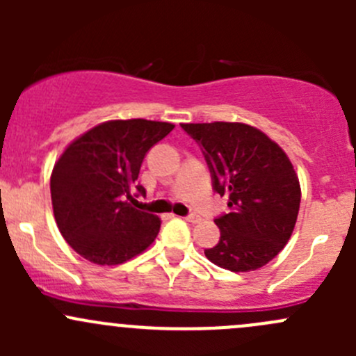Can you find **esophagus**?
<instances>
[{"mask_svg": "<svg viewBox=\"0 0 356 356\" xmlns=\"http://www.w3.org/2000/svg\"><path fill=\"white\" fill-rule=\"evenodd\" d=\"M186 222H191V224H196V222H200V215L196 213H189L188 217H184Z\"/></svg>", "mask_w": 356, "mask_h": 356, "instance_id": "esophagus-1", "label": "esophagus"}]
</instances>
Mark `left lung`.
<instances>
[{
	"instance_id": "1",
	"label": "left lung",
	"mask_w": 356,
	"mask_h": 356,
	"mask_svg": "<svg viewBox=\"0 0 356 356\" xmlns=\"http://www.w3.org/2000/svg\"><path fill=\"white\" fill-rule=\"evenodd\" d=\"M198 143L211 188L227 196V213L215 218L220 239L204 250L231 272H250L275 258L293 234L301 189L286 153L258 129L239 122L182 124Z\"/></svg>"
}]
</instances>
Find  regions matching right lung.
<instances>
[{"label":"right lung","instance_id":"add662e5","mask_svg":"<svg viewBox=\"0 0 356 356\" xmlns=\"http://www.w3.org/2000/svg\"><path fill=\"white\" fill-rule=\"evenodd\" d=\"M174 129L168 122L110 120L75 139L55 163L51 203L65 241L86 260L118 265L155 241L160 218L138 210L146 153Z\"/></svg>","mask_w":356,"mask_h":356}]
</instances>
